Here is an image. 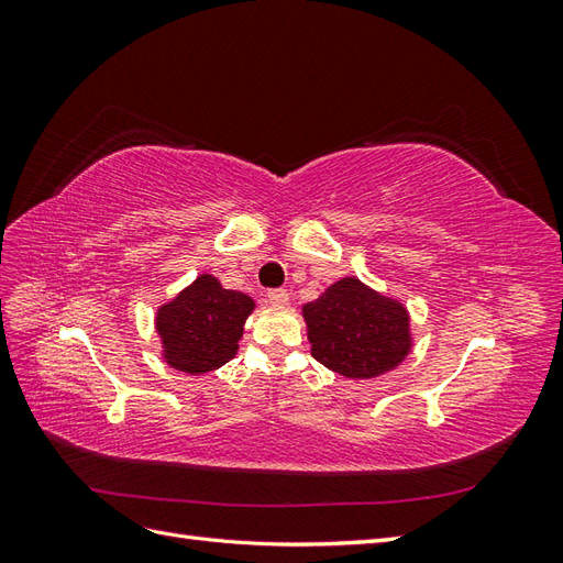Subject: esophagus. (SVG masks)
Instances as JSON below:
<instances>
[{"instance_id": "obj_1", "label": "esophagus", "mask_w": 563, "mask_h": 563, "mask_svg": "<svg viewBox=\"0 0 563 563\" xmlns=\"http://www.w3.org/2000/svg\"><path fill=\"white\" fill-rule=\"evenodd\" d=\"M267 302H272V305H286L288 302L286 288H269V291H267Z\"/></svg>"}]
</instances>
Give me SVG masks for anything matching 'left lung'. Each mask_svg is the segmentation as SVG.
I'll list each match as a JSON object with an SVG mask.
<instances>
[{"label":"left lung","instance_id":"left-lung-1","mask_svg":"<svg viewBox=\"0 0 563 563\" xmlns=\"http://www.w3.org/2000/svg\"><path fill=\"white\" fill-rule=\"evenodd\" d=\"M302 314L314 360L345 378L380 376L411 347L406 310L360 279L335 282Z\"/></svg>","mask_w":563,"mask_h":563}]
</instances>
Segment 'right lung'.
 I'll return each mask as SVG.
<instances>
[{
    "mask_svg": "<svg viewBox=\"0 0 563 563\" xmlns=\"http://www.w3.org/2000/svg\"><path fill=\"white\" fill-rule=\"evenodd\" d=\"M251 310L253 300L246 294L228 291L216 277L201 275L157 312L166 364L185 373L223 366L240 347Z\"/></svg>",
    "mask_w": 563,
    "mask_h": 563,
    "instance_id": "1",
    "label": "right lung"
}]
</instances>
